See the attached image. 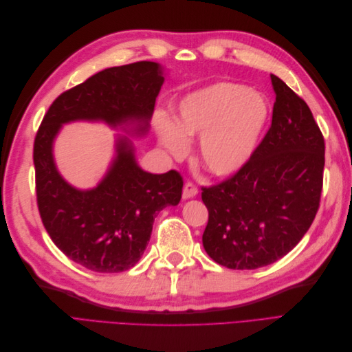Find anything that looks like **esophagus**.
Returning <instances> with one entry per match:
<instances>
[{
  "instance_id": "1",
  "label": "esophagus",
  "mask_w": 352,
  "mask_h": 352,
  "mask_svg": "<svg viewBox=\"0 0 352 352\" xmlns=\"http://www.w3.org/2000/svg\"><path fill=\"white\" fill-rule=\"evenodd\" d=\"M198 195V188L192 184V182H186L185 186H184V192H182V197L185 199L188 198H194Z\"/></svg>"
}]
</instances>
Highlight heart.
<instances>
[{
	"label": "heart",
	"mask_w": 352,
	"mask_h": 352,
	"mask_svg": "<svg viewBox=\"0 0 352 352\" xmlns=\"http://www.w3.org/2000/svg\"><path fill=\"white\" fill-rule=\"evenodd\" d=\"M261 95L235 83H214L185 97L176 122L158 114L160 142L176 160L188 154V138L199 136L198 155L211 175L230 176L247 164L269 120Z\"/></svg>",
	"instance_id": "heart-1"
}]
</instances>
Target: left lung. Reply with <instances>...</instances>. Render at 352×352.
I'll use <instances>...</instances> for the list:
<instances>
[{
	"mask_svg": "<svg viewBox=\"0 0 352 352\" xmlns=\"http://www.w3.org/2000/svg\"><path fill=\"white\" fill-rule=\"evenodd\" d=\"M270 129L239 172L202 186L208 223L202 245L233 270L282 258L310 229L320 206L324 138L307 102L274 74Z\"/></svg>",
	"mask_w": 352,
	"mask_h": 352,
	"instance_id": "1",
	"label": "left lung"
}]
</instances>
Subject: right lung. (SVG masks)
Instances as JSON below:
<instances>
[{
  "instance_id": "obj_1",
  "label": "right lung",
  "mask_w": 352,
  "mask_h": 352,
  "mask_svg": "<svg viewBox=\"0 0 352 352\" xmlns=\"http://www.w3.org/2000/svg\"><path fill=\"white\" fill-rule=\"evenodd\" d=\"M164 78L153 61L110 67L60 94L50 105L34 144L38 210L50 238L70 260L98 273H120L140 261L153 223L182 198L184 179L136 164L132 142L117 140V157L101 184L89 190L70 186L57 172L52 141L63 123L104 120L136 123L145 133Z\"/></svg>"
}]
</instances>
